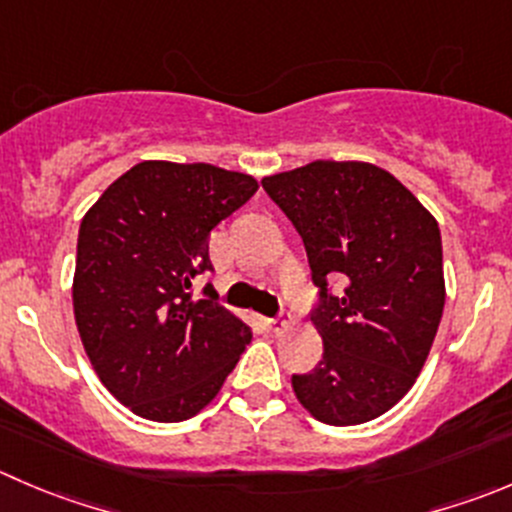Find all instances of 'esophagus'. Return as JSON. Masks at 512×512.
Here are the masks:
<instances>
[{"mask_svg": "<svg viewBox=\"0 0 512 512\" xmlns=\"http://www.w3.org/2000/svg\"><path fill=\"white\" fill-rule=\"evenodd\" d=\"M267 327H270L272 332H280L287 327V320L285 317H267Z\"/></svg>", "mask_w": 512, "mask_h": 512, "instance_id": "obj_1", "label": "esophagus"}]
</instances>
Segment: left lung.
Segmentation results:
<instances>
[{
	"label": "left lung",
	"instance_id": "left-lung-1",
	"mask_svg": "<svg viewBox=\"0 0 512 512\" xmlns=\"http://www.w3.org/2000/svg\"><path fill=\"white\" fill-rule=\"evenodd\" d=\"M305 242L320 290L312 325L322 360L292 375L302 408L327 425L388 413L418 380L445 307L435 217L370 162L317 160L262 180ZM346 282L332 296L327 279Z\"/></svg>",
	"mask_w": 512,
	"mask_h": 512
}]
</instances>
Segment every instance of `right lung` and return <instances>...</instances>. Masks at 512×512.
Returning <instances> with one entry per match:
<instances>
[{"mask_svg":"<svg viewBox=\"0 0 512 512\" xmlns=\"http://www.w3.org/2000/svg\"><path fill=\"white\" fill-rule=\"evenodd\" d=\"M257 192L242 172L147 160L124 172L79 225L74 320L104 388L135 415L180 423L215 400L252 330L192 280L207 240Z\"/></svg>","mask_w":512,"mask_h":512,"instance_id":"add662e5","label":"right lung"}]
</instances>
